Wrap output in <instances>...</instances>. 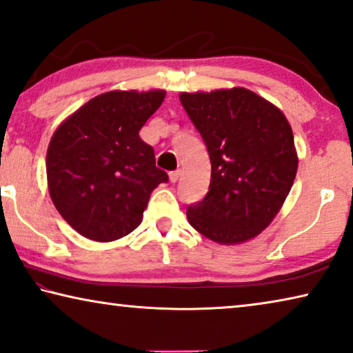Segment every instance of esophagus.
<instances>
[{
  "label": "esophagus",
  "instance_id": "obj_1",
  "mask_svg": "<svg viewBox=\"0 0 353 353\" xmlns=\"http://www.w3.org/2000/svg\"><path fill=\"white\" fill-rule=\"evenodd\" d=\"M180 176H181V170H173L169 173L170 183H176L178 180H180Z\"/></svg>",
  "mask_w": 353,
  "mask_h": 353
}]
</instances>
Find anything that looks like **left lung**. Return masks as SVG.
<instances>
[{"mask_svg": "<svg viewBox=\"0 0 353 353\" xmlns=\"http://www.w3.org/2000/svg\"><path fill=\"white\" fill-rule=\"evenodd\" d=\"M180 101L211 159L210 190L188 208L190 227L223 245L256 238L296 180L290 122L281 109L245 88L181 92Z\"/></svg>", "mask_w": 353, "mask_h": 353, "instance_id": "left-lung-1", "label": "left lung"}]
</instances>
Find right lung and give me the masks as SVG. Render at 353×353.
I'll return each mask as SVG.
<instances>
[{"label": "right lung", "instance_id": "right-lung-1", "mask_svg": "<svg viewBox=\"0 0 353 353\" xmlns=\"http://www.w3.org/2000/svg\"><path fill=\"white\" fill-rule=\"evenodd\" d=\"M165 90H111L57 126L46 150V181L59 214L84 238L111 242L142 222L153 189L169 180L139 136Z\"/></svg>", "mask_w": 353, "mask_h": 353}]
</instances>
